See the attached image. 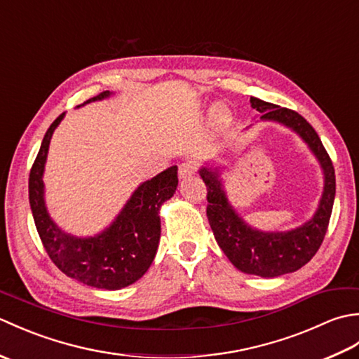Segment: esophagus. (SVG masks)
Wrapping results in <instances>:
<instances>
[{"label":"esophagus","mask_w":359,"mask_h":359,"mask_svg":"<svg viewBox=\"0 0 359 359\" xmlns=\"http://www.w3.org/2000/svg\"><path fill=\"white\" fill-rule=\"evenodd\" d=\"M197 170V166L191 160H187V162L179 165V175L180 177H188V175H193Z\"/></svg>","instance_id":"1"}]
</instances>
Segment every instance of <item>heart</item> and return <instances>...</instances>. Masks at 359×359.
I'll list each match as a JSON object with an SVG mask.
<instances>
[{"label": "heart", "mask_w": 359, "mask_h": 359, "mask_svg": "<svg viewBox=\"0 0 359 359\" xmlns=\"http://www.w3.org/2000/svg\"><path fill=\"white\" fill-rule=\"evenodd\" d=\"M228 118V112L224 109V108H216L215 109V120L217 121V123H224V121H226Z\"/></svg>", "instance_id": "1"}]
</instances>
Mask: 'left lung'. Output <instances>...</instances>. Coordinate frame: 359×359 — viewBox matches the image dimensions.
<instances>
[{
    "mask_svg": "<svg viewBox=\"0 0 359 359\" xmlns=\"http://www.w3.org/2000/svg\"><path fill=\"white\" fill-rule=\"evenodd\" d=\"M250 102L257 112L262 114L261 118L280 121L294 129L315 152L325 174L323 199L310 222L288 233H261L243 224L228 205L219 182V172L207 168L201 170V177L208 191V222L219 247L241 271L262 278H274L296 271L316 255L329 228L337 180H334V168L329 152L325 151L313 126L301 114L256 97H251Z\"/></svg>",
    "mask_w": 359,
    "mask_h": 359,
    "instance_id": "left-lung-1",
    "label": "left lung"
}]
</instances>
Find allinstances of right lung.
<instances>
[{
	"instance_id": "1",
	"label": "right lung",
	"mask_w": 359,
	"mask_h": 359,
	"mask_svg": "<svg viewBox=\"0 0 359 359\" xmlns=\"http://www.w3.org/2000/svg\"><path fill=\"white\" fill-rule=\"evenodd\" d=\"M103 90L90 100L108 97ZM83 103V104H85ZM81 106V104H80ZM65 116L53 120L29 174V202L46 253L66 276L95 288L118 290L140 279L154 261L160 239L158 210L177 188V166H171L135 189L116 222L95 238L79 239L52 222L43 199V170L53 129Z\"/></svg>"
}]
</instances>
